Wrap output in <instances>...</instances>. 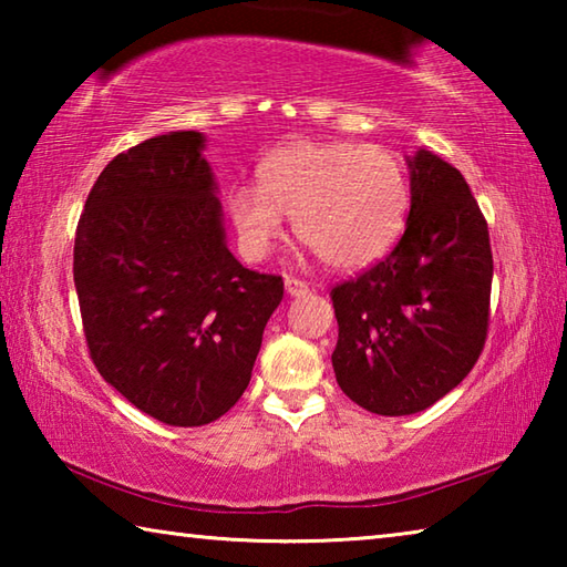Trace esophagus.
Instances as JSON below:
<instances>
[{"mask_svg": "<svg viewBox=\"0 0 567 567\" xmlns=\"http://www.w3.org/2000/svg\"><path fill=\"white\" fill-rule=\"evenodd\" d=\"M285 290L290 297H302L310 287H307V282L300 280V277H285Z\"/></svg>", "mask_w": 567, "mask_h": 567, "instance_id": "esophagus-1", "label": "esophagus"}]
</instances>
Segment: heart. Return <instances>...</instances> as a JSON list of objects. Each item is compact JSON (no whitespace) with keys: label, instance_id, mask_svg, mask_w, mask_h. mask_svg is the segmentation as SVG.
I'll list each match as a JSON object with an SVG mask.
<instances>
[{"label":"heart","instance_id":"obj_1","mask_svg":"<svg viewBox=\"0 0 567 567\" xmlns=\"http://www.w3.org/2000/svg\"><path fill=\"white\" fill-rule=\"evenodd\" d=\"M239 243L270 252L295 217L297 237L324 265L358 270L388 255L405 227L410 182L385 147L358 142H287L260 162V185L239 182L227 197Z\"/></svg>","mask_w":567,"mask_h":567}]
</instances>
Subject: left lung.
Returning <instances> with one entry per match:
<instances>
[{
  "label": "left lung",
  "instance_id": "8db88e82",
  "mask_svg": "<svg viewBox=\"0 0 567 567\" xmlns=\"http://www.w3.org/2000/svg\"><path fill=\"white\" fill-rule=\"evenodd\" d=\"M410 215L398 245L332 287L344 395L375 415H412L473 370L491 322L493 252L465 177L427 150L408 157Z\"/></svg>",
  "mask_w": 567,
  "mask_h": 567
}]
</instances>
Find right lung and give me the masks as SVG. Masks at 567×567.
<instances>
[{
    "label": "right lung",
    "mask_w": 567,
    "mask_h": 567,
    "mask_svg": "<svg viewBox=\"0 0 567 567\" xmlns=\"http://www.w3.org/2000/svg\"><path fill=\"white\" fill-rule=\"evenodd\" d=\"M205 134L169 132L114 157L74 237V287L90 358L134 408L207 425L243 398L282 300L227 249Z\"/></svg>",
    "instance_id": "obj_1"
}]
</instances>
